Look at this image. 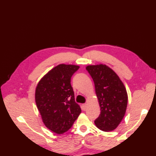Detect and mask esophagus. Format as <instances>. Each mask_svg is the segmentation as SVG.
<instances>
[{"instance_id": "1", "label": "esophagus", "mask_w": 156, "mask_h": 156, "mask_svg": "<svg viewBox=\"0 0 156 156\" xmlns=\"http://www.w3.org/2000/svg\"><path fill=\"white\" fill-rule=\"evenodd\" d=\"M87 103H84V104L82 105V110H84V111L87 110Z\"/></svg>"}]
</instances>
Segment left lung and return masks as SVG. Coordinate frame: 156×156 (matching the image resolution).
I'll return each mask as SVG.
<instances>
[{"instance_id": "1", "label": "left lung", "mask_w": 156, "mask_h": 156, "mask_svg": "<svg viewBox=\"0 0 156 156\" xmlns=\"http://www.w3.org/2000/svg\"><path fill=\"white\" fill-rule=\"evenodd\" d=\"M87 70L94 83L101 113L94 120L97 127L103 131L116 129L126 112L128 95L118 75L105 65L88 66Z\"/></svg>"}]
</instances>
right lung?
<instances>
[{
  "instance_id": "obj_1",
  "label": "right lung",
  "mask_w": 156,
  "mask_h": 156,
  "mask_svg": "<svg viewBox=\"0 0 156 156\" xmlns=\"http://www.w3.org/2000/svg\"><path fill=\"white\" fill-rule=\"evenodd\" d=\"M79 68L60 64L48 72L36 88V103L42 121L59 135L67 132L81 113L71 85L72 76Z\"/></svg>"
}]
</instances>
